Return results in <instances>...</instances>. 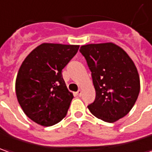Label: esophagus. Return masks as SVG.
Here are the masks:
<instances>
[{
    "label": "esophagus",
    "instance_id": "obj_1",
    "mask_svg": "<svg viewBox=\"0 0 152 152\" xmlns=\"http://www.w3.org/2000/svg\"><path fill=\"white\" fill-rule=\"evenodd\" d=\"M76 95L77 96H80V95H81V91H80V90H79L77 92H76Z\"/></svg>",
    "mask_w": 152,
    "mask_h": 152
}]
</instances>
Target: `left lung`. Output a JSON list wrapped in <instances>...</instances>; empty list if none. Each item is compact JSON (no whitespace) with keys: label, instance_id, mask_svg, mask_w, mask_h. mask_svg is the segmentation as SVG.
Returning <instances> with one entry per match:
<instances>
[{"label":"left lung","instance_id":"1","mask_svg":"<svg viewBox=\"0 0 152 152\" xmlns=\"http://www.w3.org/2000/svg\"><path fill=\"white\" fill-rule=\"evenodd\" d=\"M96 90V99L87 106L98 119L114 122L127 115L140 92V78L132 60L113 43L80 46Z\"/></svg>","mask_w":152,"mask_h":152}]
</instances>
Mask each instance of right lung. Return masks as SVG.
<instances>
[{
  "mask_svg": "<svg viewBox=\"0 0 152 152\" xmlns=\"http://www.w3.org/2000/svg\"><path fill=\"white\" fill-rule=\"evenodd\" d=\"M79 46L44 43L22 62L15 80V92L25 114L36 123L50 126L66 115L73 95L68 91L62 70Z\"/></svg>",
  "mask_w": 152,
  "mask_h": 152,
  "instance_id": "add662e5",
  "label": "right lung"
}]
</instances>
